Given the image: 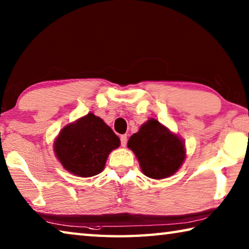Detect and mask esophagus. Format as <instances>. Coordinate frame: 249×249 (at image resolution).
Masks as SVG:
<instances>
[{"instance_id": "34e87169", "label": "esophagus", "mask_w": 249, "mask_h": 249, "mask_svg": "<svg viewBox=\"0 0 249 249\" xmlns=\"http://www.w3.org/2000/svg\"><path fill=\"white\" fill-rule=\"evenodd\" d=\"M127 144V135H121V145L125 147Z\"/></svg>"}]
</instances>
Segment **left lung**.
Masks as SVG:
<instances>
[{"instance_id": "obj_1", "label": "left lung", "mask_w": 249, "mask_h": 249, "mask_svg": "<svg viewBox=\"0 0 249 249\" xmlns=\"http://www.w3.org/2000/svg\"><path fill=\"white\" fill-rule=\"evenodd\" d=\"M127 146L140 161L142 174L151 179L176 174L185 158L183 141L155 119L142 124L130 136Z\"/></svg>"}]
</instances>
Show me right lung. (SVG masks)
Returning <instances> with one entry per match:
<instances>
[{"mask_svg":"<svg viewBox=\"0 0 249 249\" xmlns=\"http://www.w3.org/2000/svg\"><path fill=\"white\" fill-rule=\"evenodd\" d=\"M120 138L93 113L61 129L54 141V154L66 170L78 177H93L104 169L109 153Z\"/></svg>","mask_w":249,"mask_h":249,"instance_id":"1","label":"right lung"}]
</instances>
